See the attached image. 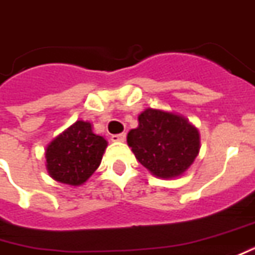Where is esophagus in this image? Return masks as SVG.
<instances>
[{
  "label": "esophagus",
  "mask_w": 255,
  "mask_h": 255,
  "mask_svg": "<svg viewBox=\"0 0 255 255\" xmlns=\"http://www.w3.org/2000/svg\"><path fill=\"white\" fill-rule=\"evenodd\" d=\"M124 140H126V133L112 135V142H124Z\"/></svg>",
  "instance_id": "obj_1"
}]
</instances>
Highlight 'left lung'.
<instances>
[{"label": "left lung", "instance_id": "8db88e82", "mask_svg": "<svg viewBox=\"0 0 255 255\" xmlns=\"http://www.w3.org/2000/svg\"><path fill=\"white\" fill-rule=\"evenodd\" d=\"M127 143L152 175L172 179L193 164L200 152V132L182 115L146 108L138 116V127L128 132Z\"/></svg>", "mask_w": 255, "mask_h": 255}]
</instances>
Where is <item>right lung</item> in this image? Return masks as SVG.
<instances>
[{
  "label": "right lung",
  "mask_w": 255,
  "mask_h": 255,
  "mask_svg": "<svg viewBox=\"0 0 255 255\" xmlns=\"http://www.w3.org/2000/svg\"><path fill=\"white\" fill-rule=\"evenodd\" d=\"M106 147L108 140L92 131L90 122L77 120L48 143V174L56 182L80 186L97 171Z\"/></svg>",
  "instance_id": "obj_1"
}]
</instances>
